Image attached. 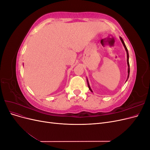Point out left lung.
Here are the masks:
<instances>
[{
  "mask_svg": "<svg viewBox=\"0 0 150 150\" xmlns=\"http://www.w3.org/2000/svg\"><path fill=\"white\" fill-rule=\"evenodd\" d=\"M120 39H121V42H122V44H123V46H124V47H125V50H126V54H127V64H128V78H129V54H128V49H127V47H126V45H125V42H124V41H123V40H122V39L120 37ZM127 81V80H126ZM87 82H88V87H89V89H90V91L91 92H93L92 91V89H91V88H90V86H89V83H88V80L87 79Z\"/></svg>",
  "mask_w": 150,
  "mask_h": 150,
  "instance_id": "left-lung-1",
  "label": "left lung"
}]
</instances>
